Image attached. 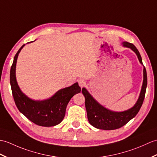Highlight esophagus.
Returning a JSON list of instances; mask_svg holds the SVG:
<instances>
[{"label":"esophagus","mask_w":157,"mask_h":157,"mask_svg":"<svg viewBox=\"0 0 157 157\" xmlns=\"http://www.w3.org/2000/svg\"><path fill=\"white\" fill-rule=\"evenodd\" d=\"M78 83H79V86L81 87H84L85 86H86V82H85V80H83V79H79L78 80Z\"/></svg>","instance_id":"obj_1"}]
</instances>
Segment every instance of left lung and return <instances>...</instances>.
Segmentation results:
<instances>
[{
  "instance_id": "1",
  "label": "left lung",
  "mask_w": 157,
  "mask_h": 157,
  "mask_svg": "<svg viewBox=\"0 0 157 157\" xmlns=\"http://www.w3.org/2000/svg\"><path fill=\"white\" fill-rule=\"evenodd\" d=\"M124 47L132 49L136 54L140 63L143 65L140 54L136 47L132 43L123 42ZM147 86V71L144 66L143 69V83L140 93L139 98L135 105L132 108L123 112H114L104 108L100 104L87 90L82 88V94L85 97V105L86 108L87 119L90 124L95 128L101 130H111L121 128L132 119L139 112L144 99L146 89Z\"/></svg>"
}]
</instances>
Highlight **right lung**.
Returning a JSON list of instances; mask_svg holds the SVG:
<instances>
[{
	"mask_svg": "<svg viewBox=\"0 0 157 157\" xmlns=\"http://www.w3.org/2000/svg\"><path fill=\"white\" fill-rule=\"evenodd\" d=\"M23 45L14 57L10 68V83L14 102L24 116L35 124L41 126H53L63 120L69 101L75 94L81 92L76 82L72 86L61 89L50 98L45 100H33L28 98L20 90L16 79V63L18 56Z\"/></svg>",
	"mask_w": 157,
	"mask_h": 157,
	"instance_id": "right-lung-1",
	"label": "right lung"
}]
</instances>
